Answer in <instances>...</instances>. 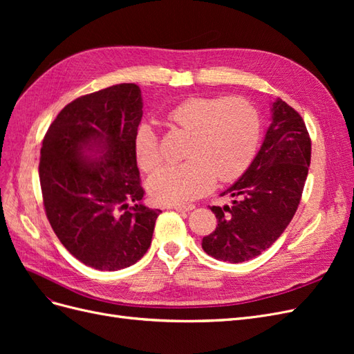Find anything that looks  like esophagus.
Instances as JSON below:
<instances>
[{
	"label": "esophagus",
	"mask_w": 354,
	"mask_h": 354,
	"mask_svg": "<svg viewBox=\"0 0 354 354\" xmlns=\"http://www.w3.org/2000/svg\"><path fill=\"white\" fill-rule=\"evenodd\" d=\"M171 208L178 211V212H187V211L194 209L195 205H192V203H187V205H171Z\"/></svg>",
	"instance_id": "1"
}]
</instances>
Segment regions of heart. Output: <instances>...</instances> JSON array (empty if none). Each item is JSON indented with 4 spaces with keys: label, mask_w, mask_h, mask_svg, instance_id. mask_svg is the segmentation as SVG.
<instances>
[{
    "label": "heart",
    "mask_w": 354,
    "mask_h": 354,
    "mask_svg": "<svg viewBox=\"0 0 354 354\" xmlns=\"http://www.w3.org/2000/svg\"><path fill=\"white\" fill-rule=\"evenodd\" d=\"M169 124L190 133L181 164L160 167L147 181L151 196L160 203H185L248 168L260 140V116L241 97H190L167 112ZM137 164L152 171L162 159L152 124L140 122L134 133Z\"/></svg>",
    "instance_id": "b5f03b06"
}]
</instances>
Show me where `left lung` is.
<instances>
[{"label":"left lung","mask_w":354,"mask_h":354,"mask_svg":"<svg viewBox=\"0 0 354 354\" xmlns=\"http://www.w3.org/2000/svg\"><path fill=\"white\" fill-rule=\"evenodd\" d=\"M260 151L239 180L220 194L230 205L211 207L217 227L202 239L216 260L242 263L259 257L292 220L307 178L312 143L303 118L282 99L270 106Z\"/></svg>","instance_id":"obj_1"}]
</instances>
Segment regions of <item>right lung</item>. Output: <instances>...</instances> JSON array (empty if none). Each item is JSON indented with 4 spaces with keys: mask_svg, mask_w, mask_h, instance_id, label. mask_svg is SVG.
Masks as SVG:
<instances>
[{
    "mask_svg": "<svg viewBox=\"0 0 354 354\" xmlns=\"http://www.w3.org/2000/svg\"><path fill=\"white\" fill-rule=\"evenodd\" d=\"M143 116L136 84H116L73 100L50 125L39 181L47 218L85 266L116 272L152 242L160 209L143 203L134 133Z\"/></svg>",
    "mask_w": 354,
    "mask_h": 354,
    "instance_id": "1",
    "label": "right lung"
}]
</instances>
